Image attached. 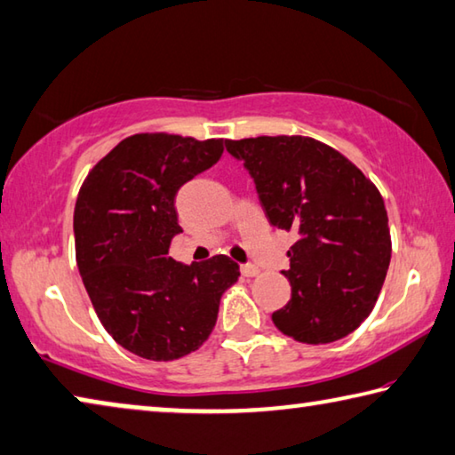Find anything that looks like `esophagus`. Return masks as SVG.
Masks as SVG:
<instances>
[{
  "mask_svg": "<svg viewBox=\"0 0 455 455\" xmlns=\"http://www.w3.org/2000/svg\"><path fill=\"white\" fill-rule=\"evenodd\" d=\"M242 274L245 278H254L259 274V267L256 264H242Z\"/></svg>",
  "mask_w": 455,
  "mask_h": 455,
  "instance_id": "esophagus-1",
  "label": "esophagus"
}]
</instances>
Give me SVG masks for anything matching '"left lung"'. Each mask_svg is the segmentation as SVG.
<instances>
[{
	"instance_id": "1",
	"label": "left lung",
	"mask_w": 455,
	"mask_h": 455,
	"mask_svg": "<svg viewBox=\"0 0 455 455\" xmlns=\"http://www.w3.org/2000/svg\"><path fill=\"white\" fill-rule=\"evenodd\" d=\"M254 177L274 228L294 232L284 276L292 296L272 315L286 337L326 345L361 326L391 262L383 197L337 148L312 137L226 140Z\"/></svg>"
}]
</instances>
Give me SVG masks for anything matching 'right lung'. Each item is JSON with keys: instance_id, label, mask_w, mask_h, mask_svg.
<instances>
[{"instance_id": "1", "label": "right lung", "mask_w": 455, "mask_h": 455, "mask_svg": "<svg viewBox=\"0 0 455 455\" xmlns=\"http://www.w3.org/2000/svg\"><path fill=\"white\" fill-rule=\"evenodd\" d=\"M223 139L169 132L123 139L86 175L74 207L76 264L96 316L126 351L175 361L210 339L240 266L169 258L183 183L218 163Z\"/></svg>"}]
</instances>
